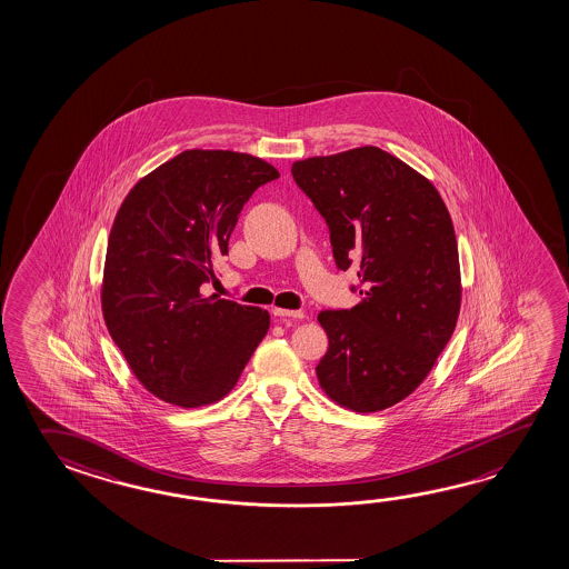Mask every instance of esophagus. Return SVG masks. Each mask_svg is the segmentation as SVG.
I'll use <instances>...</instances> for the list:
<instances>
[{"label":"esophagus","mask_w":569,"mask_h":569,"mask_svg":"<svg viewBox=\"0 0 569 569\" xmlns=\"http://www.w3.org/2000/svg\"><path fill=\"white\" fill-rule=\"evenodd\" d=\"M273 316L280 317V319H303L306 313L303 311H291V309L273 308Z\"/></svg>","instance_id":"34e87169"}]
</instances>
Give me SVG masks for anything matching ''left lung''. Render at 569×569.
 <instances>
[{
  "label": "left lung",
  "mask_w": 569,
  "mask_h": 569,
  "mask_svg": "<svg viewBox=\"0 0 569 569\" xmlns=\"http://www.w3.org/2000/svg\"><path fill=\"white\" fill-rule=\"evenodd\" d=\"M291 174L326 218L337 268H357L363 288L355 308L317 316L329 337L319 385L345 409H389L427 379L457 327L447 206L430 180L377 147L298 160Z\"/></svg>",
  "instance_id": "left-lung-1"
}]
</instances>
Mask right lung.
I'll return each mask as SVG.
<instances>
[{
	"label": "right lung",
	"mask_w": 569,
	"mask_h": 569,
	"mask_svg": "<svg viewBox=\"0 0 569 569\" xmlns=\"http://www.w3.org/2000/svg\"><path fill=\"white\" fill-rule=\"evenodd\" d=\"M280 172L232 150H184L139 180L112 222L101 303L107 329L154 397L220 401L270 329L266 309L206 298L212 261L250 196Z\"/></svg>",
	"instance_id": "add662e5"
}]
</instances>
